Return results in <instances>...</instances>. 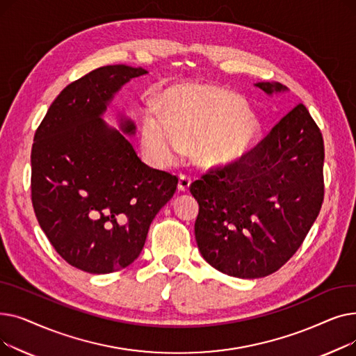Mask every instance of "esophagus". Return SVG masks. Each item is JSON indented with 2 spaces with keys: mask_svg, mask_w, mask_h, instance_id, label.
Instances as JSON below:
<instances>
[{
  "mask_svg": "<svg viewBox=\"0 0 356 356\" xmlns=\"http://www.w3.org/2000/svg\"><path fill=\"white\" fill-rule=\"evenodd\" d=\"M191 183H192V179L189 176L180 175L179 176V186H177V188H179L180 192H188L189 188H191Z\"/></svg>",
  "mask_w": 356,
  "mask_h": 356,
  "instance_id": "1",
  "label": "esophagus"
}]
</instances>
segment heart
Returning <instances> with one entry per match:
<instances>
[{
	"label": "heart",
	"instance_id": "heart-1",
	"mask_svg": "<svg viewBox=\"0 0 356 356\" xmlns=\"http://www.w3.org/2000/svg\"><path fill=\"white\" fill-rule=\"evenodd\" d=\"M261 125L247 102L219 86H184L168 93L167 115L152 109L143 122V144L154 163L179 159L186 143L204 168H220L244 159Z\"/></svg>",
	"mask_w": 356,
	"mask_h": 356
}]
</instances>
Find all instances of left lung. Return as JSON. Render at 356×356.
Here are the masks:
<instances>
[{"label": "left lung", "mask_w": 356, "mask_h": 356, "mask_svg": "<svg viewBox=\"0 0 356 356\" xmlns=\"http://www.w3.org/2000/svg\"><path fill=\"white\" fill-rule=\"evenodd\" d=\"M255 86L268 97L287 90L278 82ZM323 160L321 129L298 104L242 163L192 183L199 203L195 236L207 263L238 278L283 267L321 212Z\"/></svg>", "instance_id": "obj_1"}]
</instances>
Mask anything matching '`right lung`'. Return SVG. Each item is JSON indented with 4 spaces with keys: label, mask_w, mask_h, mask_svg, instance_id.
I'll return each instance as SVG.
<instances>
[{
    "label": "right lung",
    "mask_w": 356,
    "mask_h": 356,
    "mask_svg": "<svg viewBox=\"0 0 356 356\" xmlns=\"http://www.w3.org/2000/svg\"><path fill=\"white\" fill-rule=\"evenodd\" d=\"M148 72L102 66L67 85L50 105L31 148V200L40 228L69 263L92 274L133 264L177 177L143 163L125 136L136 122L104 121L114 97Z\"/></svg>",
    "instance_id": "1"
}]
</instances>
